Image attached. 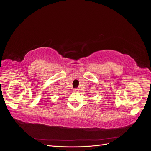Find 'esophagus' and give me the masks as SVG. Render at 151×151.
Here are the masks:
<instances>
[{"instance_id": "1", "label": "esophagus", "mask_w": 151, "mask_h": 151, "mask_svg": "<svg viewBox=\"0 0 151 151\" xmlns=\"http://www.w3.org/2000/svg\"><path fill=\"white\" fill-rule=\"evenodd\" d=\"M74 92H78L79 89L78 88H75V89H74Z\"/></svg>"}]
</instances>
